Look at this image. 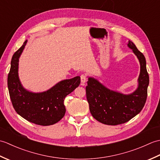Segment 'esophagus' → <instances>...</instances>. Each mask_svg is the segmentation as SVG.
Wrapping results in <instances>:
<instances>
[{"label":"esophagus","instance_id":"1","mask_svg":"<svg viewBox=\"0 0 160 160\" xmlns=\"http://www.w3.org/2000/svg\"><path fill=\"white\" fill-rule=\"evenodd\" d=\"M80 80H81V84H82V86L84 85V83L86 82L87 81V76L84 74H82L80 76Z\"/></svg>","mask_w":160,"mask_h":160}]
</instances>
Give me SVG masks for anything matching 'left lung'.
<instances>
[{"label": "left lung", "mask_w": 160, "mask_h": 160, "mask_svg": "<svg viewBox=\"0 0 160 160\" xmlns=\"http://www.w3.org/2000/svg\"><path fill=\"white\" fill-rule=\"evenodd\" d=\"M128 47L140 63L138 87L133 93L124 95L111 91L93 78H89L87 82L86 94L91 113L104 124L118 125L129 121L142 111L147 100L149 76L145 57L130 40Z\"/></svg>", "instance_id": "8db88e82"}]
</instances>
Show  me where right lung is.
<instances>
[{
	"mask_svg": "<svg viewBox=\"0 0 160 160\" xmlns=\"http://www.w3.org/2000/svg\"><path fill=\"white\" fill-rule=\"evenodd\" d=\"M28 40L13 54L8 78V86L12 105L16 113L33 124L49 126L57 123L66 112L64 98L80 84V77L64 80L48 91L32 93L23 88L18 78V61Z\"/></svg>",
	"mask_w": 160,
	"mask_h": 160,
	"instance_id": "add662e5",
	"label": "right lung"
}]
</instances>
